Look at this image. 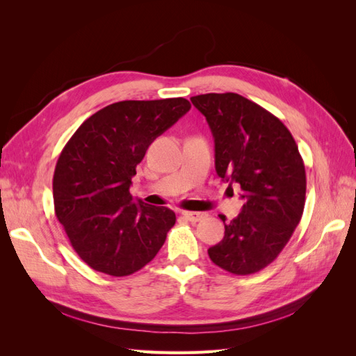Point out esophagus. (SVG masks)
<instances>
[{
  "instance_id": "34e87169",
  "label": "esophagus",
  "mask_w": 356,
  "mask_h": 356,
  "mask_svg": "<svg viewBox=\"0 0 356 356\" xmlns=\"http://www.w3.org/2000/svg\"><path fill=\"white\" fill-rule=\"evenodd\" d=\"M182 217L187 218L188 221H193V222H197V221H202L208 217L207 213L204 212H190V211H184L182 212Z\"/></svg>"
}]
</instances>
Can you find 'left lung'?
Here are the masks:
<instances>
[{"label": "left lung", "instance_id": "obj_1", "mask_svg": "<svg viewBox=\"0 0 356 356\" xmlns=\"http://www.w3.org/2000/svg\"><path fill=\"white\" fill-rule=\"evenodd\" d=\"M207 117L218 177L241 186L242 212L208 250L213 264L252 275L270 264L293 236L306 202V170L298 147L276 115L238 93L190 98Z\"/></svg>", "mask_w": 356, "mask_h": 356}]
</instances>
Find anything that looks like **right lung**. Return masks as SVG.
Listing matches in <instances>:
<instances>
[{"label": "right lung", "instance_id": "1", "mask_svg": "<svg viewBox=\"0 0 356 356\" xmlns=\"http://www.w3.org/2000/svg\"><path fill=\"white\" fill-rule=\"evenodd\" d=\"M190 108L184 98L115 102L84 120L63 147L53 175L55 213L93 270L129 276L163 246L175 212L134 202L129 188L149 144Z\"/></svg>", "mask_w": 356, "mask_h": 356}]
</instances>
